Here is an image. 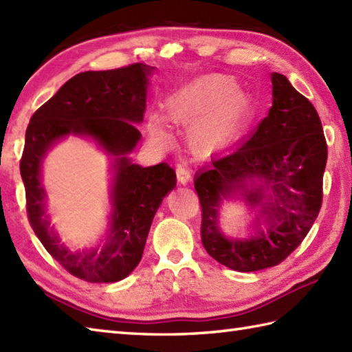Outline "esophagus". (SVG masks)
Masks as SVG:
<instances>
[{
    "mask_svg": "<svg viewBox=\"0 0 352 352\" xmlns=\"http://www.w3.org/2000/svg\"><path fill=\"white\" fill-rule=\"evenodd\" d=\"M177 178L182 184H188L192 178V170L188 168L186 163L177 164Z\"/></svg>",
    "mask_w": 352,
    "mask_h": 352,
    "instance_id": "obj_1",
    "label": "esophagus"
}]
</instances>
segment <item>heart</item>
<instances>
[{"label": "heart", "instance_id": "obj_1", "mask_svg": "<svg viewBox=\"0 0 352 352\" xmlns=\"http://www.w3.org/2000/svg\"><path fill=\"white\" fill-rule=\"evenodd\" d=\"M233 81L212 76L197 81L170 96L166 118L170 122H190L212 113L195 131V148L208 153L233 139L248 115V100L233 91ZM149 134L157 144H166L168 136L155 118L149 119Z\"/></svg>", "mask_w": 352, "mask_h": 352}]
</instances>
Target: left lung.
I'll list each match as a JSON object with an SVG mask.
<instances>
[{
  "label": "left lung",
  "instance_id": "obj_1",
  "mask_svg": "<svg viewBox=\"0 0 352 352\" xmlns=\"http://www.w3.org/2000/svg\"><path fill=\"white\" fill-rule=\"evenodd\" d=\"M272 107L248 140L212 160L195 178L201 242L221 265L254 272L286 260L316 221L322 206L327 140L315 106L278 72L271 74ZM261 182L248 189V182ZM242 190L261 205L263 220L251 239H227L217 228L220 201Z\"/></svg>",
  "mask_w": 352,
  "mask_h": 352
}]
</instances>
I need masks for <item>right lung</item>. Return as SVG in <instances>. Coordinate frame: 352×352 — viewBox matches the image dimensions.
Wrapping results in <instances>:
<instances>
[{
  "label": "right lung",
  "instance_id": "obj_1",
  "mask_svg": "<svg viewBox=\"0 0 352 352\" xmlns=\"http://www.w3.org/2000/svg\"><path fill=\"white\" fill-rule=\"evenodd\" d=\"M153 69L145 63H131L77 74L34 111L27 126L19 169L28 222L51 257L87 283H115L133 272L144 254L157 208L177 183L175 170L168 163L142 168L125 157L140 139L134 124L144 119ZM71 132L92 135L109 152L122 155L117 160L111 236L100 253L72 254L58 245L44 218L40 163L46 149Z\"/></svg>",
  "mask_w": 352,
  "mask_h": 352
}]
</instances>
